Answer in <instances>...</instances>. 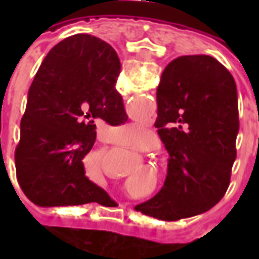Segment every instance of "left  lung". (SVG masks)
<instances>
[{"label": "left lung", "mask_w": 259, "mask_h": 259, "mask_svg": "<svg viewBox=\"0 0 259 259\" xmlns=\"http://www.w3.org/2000/svg\"><path fill=\"white\" fill-rule=\"evenodd\" d=\"M154 125L170 155L167 177L135 210L171 222L212 209L228 190L236 158L239 114L231 72L212 56L171 60L157 88Z\"/></svg>", "instance_id": "obj_1"}]
</instances>
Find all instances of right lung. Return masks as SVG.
I'll return each instance as SVG.
<instances>
[{
    "instance_id": "right-lung-1",
    "label": "right lung",
    "mask_w": 259,
    "mask_h": 259,
    "mask_svg": "<svg viewBox=\"0 0 259 259\" xmlns=\"http://www.w3.org/2000/svg\"><path fill=\"white\" fill-rule=\"evenodd\" d=\"M118 55L106 41L75 34L46 56L28 89L15 148L17 180L37 206H75L104 200V189L85 174L96 122H126L115 83Z\"/></svg>"
}]
</instances>
